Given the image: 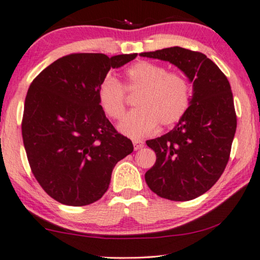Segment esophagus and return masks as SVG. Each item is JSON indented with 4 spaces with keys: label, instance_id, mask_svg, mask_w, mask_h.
<instances>
[{
    "label": "esophagus",
    "instance_id": "1",
    "mask_svg": "<svg viewBox=\"0 0 260 260\" xmlns=\"http://www.w3.org/2000/svg\"><path fill=\"white\" fill-rule=\"evenodd\" d=\"M133 146H134V149L135 150L140 149V148H142V147H143V141L138 140V139H134V140H133Z\"/></svg>",
    "mask_w": 260,
    "mask_h": 260
}]
</instances>
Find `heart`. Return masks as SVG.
<instances>
[{"mask_svg": "<svg viewBox=\"0 0 260 260\" xmlns=\"http://www.w3.org/2000/svg\"><path fill=\"white\" fill-rule=\"evenodd\" d=\"M125 90L140 91L134 100L135 110L126 115L119 129L129 138H141L157 123L168 127L187 113L191 100V87L181 73L150 61H138L125 71ZM98 102L108 118L120 120L126 110L125 91L112 76L103 79L98 87Z\"/></svg>", "mask_w": 260, "mask_h": 260, "instance_id": "heart-1", "label": "heart"}]
</instances>
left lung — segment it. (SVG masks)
<instances>
[{"label": "left lung", "mask_w": 260, "mask_h": 260, "mask_svg": "<svg viewBox=\"0 0 260 260\" xmlns=\"http://www.w3.org/2000/svg\"><path fill=\"white\" fill-rule=\"evenodd\" d=\"M140 56L169 61L192 81V98L183 118L167 134L146 141L156 162L145 180L162 199L193 200L218 181L229 161L237 127L230 83L201 52L173 46Z\"/></svg>", "instance_id": "8db88e82"}]
</instances>
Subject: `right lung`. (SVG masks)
<instances>
[{
	"label": "right lung",
	"mask_w": 260,
	"mask_h": 260,
	"mask_svg": "<svg viewBox=\"0 0 260 260\" xmlns=\"http://www.w3.org/2000/svg\"><path fill=\"white\" fill-rule=\"evenodd\" d=\"M138 53L107 57L71 53L53 61L31 83L22 137L34 176L57 202L83 207L107 191L112 170L133 152L98 102V87L111 68Z\"/></svg>",
	"instance_id": "obj_1"
}]
</instances>
